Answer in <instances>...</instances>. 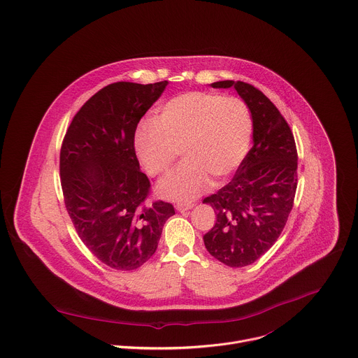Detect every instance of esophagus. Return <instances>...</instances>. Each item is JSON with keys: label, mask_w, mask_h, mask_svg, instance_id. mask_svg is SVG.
Returning a JSON list of instances; mask_svg holds the SVG:
<instances>
[{"label": "esophagus", "mask_w": 358, "mask_h": 358, "mask_svg": "<svg viewBox=\"0 0 358 358\" xmlns=\"http://www.w3.org/2000/svg\"><path fill=\"white\" fill-rule=\"evenodd\" d=\"M195 205L194 203H178L177 206H176V209L178 210V212H185V210H189V209H192Z\"/></svg>", "instance_id": "esophagus-1"}]
</instances>
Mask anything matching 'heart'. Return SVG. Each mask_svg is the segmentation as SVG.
<instances>
[{
    "mask_svg": "<svg viewBox=\"0 0 358 358\" xmlns=\"http://www.w3.org/2000/svg\"><path fill=\"white\" fill-rule=\"evenodd\" d=\"M252 138V118L238 97L187 92L162 104L153 121L134 134V148L149 176L166 173L177 157L182 163L157 185L162 196L188 202L213 180L226 181L245 159Z\"/></svg>",
    "mask_w": 358,
    "mask_h": 358,
    "instance_id": "1",
    "label": "heart"
}]
</instances>
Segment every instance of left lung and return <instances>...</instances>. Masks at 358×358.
<instances>
[{
  "label": "left lung",
  "instance_id": "8db88e82",
  "mask_svg": "<svg viewBox=\"0 0 358 358\" xmlns=\"http://www.w3.org/2000/svg\"><path fill=\"white\" fill-rule=\"evenodd\" d=\"M234 87L252 117V148L233 180L203 199L216 223L203 236L206 250L230 268L254 264L279 238L297 189V149L292 129L276 106L245 82L220 80Z\"/></svg>",
  "mask_w": 358,
  "mask_h": 358
}]
</instances>
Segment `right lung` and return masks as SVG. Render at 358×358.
<instances>
[{
  "instance_id": "obj_1",
  "label": "right lung",
  "mask_w": 358,
  "mask_h": 358,
  "mask_svg": "<svg viewBox=\"0 0 358 358\" xmlns=\"http://www.w3.org/2000/svg\"><path fill=\"white\" fill-rule=\"evenodd\" d=\"M167 80L111 83L73 117L59 155L65 208L90 252L117 271H134L156 252L171 203H146L150 182L134 148L138 122Z\"/></svg>"
}]
</instances>
